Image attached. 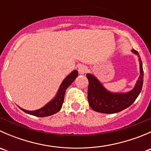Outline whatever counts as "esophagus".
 Listing matches in <instances>:
<instances>
[{
	"instance_id": "1",
	"label": "esophagus",
	"mask_w": 151,
	"mask_h": 151,
	"mask_svg": "<svg viewBox=\"0 0 151 151\" xmlns=\"http://www.w3.org/2000/svg\"><path fill=\"white\" fill-rule=\"evenodd\" d=\"M87 71V67L84 66V65H80L78 67V71L80 74H84L85 71Z\"/></svg>"
}]
</instances>
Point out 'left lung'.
<instances>
[{
  "instance_id": "left-lung-1",
  "label": "left lung",
  "mask_w": 151,
  "mask_h": 151,
  "mask_svg": "<svg viewBox=\"0 0 151 151\" xmlns=\"http://www.w3.org/2000/svg\"><path fill=\"white\" fill-rule=\"evenodd\" d=\"M132 52L137 55L139 62V77L133 89L125 93H115L108 91L93 74H86L88 85V99L91 107L96 112L111 114L121 112L131 106L140 93L143 84L142 63L139 53L135 50Z\"/></svg>"
}]
</instances>
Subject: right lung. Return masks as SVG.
Returning <instances> with one entry per match:
<instances>
[{
	"instance_id": "1",
	"label": "right lung",
	"mask_w": 151,
	"mask_h": 151,
	"mask_svg": "<svg viewBox=\"0 0 151 151\" xmlns=\"http://www.w3.org/2000/svg\"><path fill=\"white\" fill-rule=\"evenodd\" d=\"M77 76H78V71L77 70H74L68 75H67V77H66V78L63 80L60 87H59L55 96L40 109L30 111L22 109L19 106H18L19 107V109H22L23 112H26L27 114L34 115L36 117H47L57 113L60 110L62 107L63 101H64L66 90L75 80Z\"/></svg>"
}]
</instances>
